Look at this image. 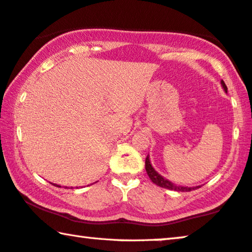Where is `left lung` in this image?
Returning a JSON list of instances; mask_svg holds the SVG:
<instances>
[{"label":"left lung","mask_w":252,"mask_h":252,"mask_svg":"<svg viewBox=\"0 0 252 252\" xmlns=\"http://www.w3.org/2000/svg\"><path fill=\"white\" fill-rule=\"evenodd\" d=\"M220 84H222L224 91L227 92V87L225 86V83H224L223 80L220 81ZM145 170H146V172H148V176L150 177V179L152 180L153 184H156L157 186H160V187H162V188L170 189V190L191 191V190H195V189L200 187V186H197V187H183V186H177L175 184H172L171 181H169L168 179H165V178H163L161 175H158L156 170L153 169V166L150 162L149 156L145 158Z\"/></svg>","instance_id":"left-lung-1"}]
</instances>
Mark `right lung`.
Segmentation results:
<instances>
[{"label":"right lung","mask_w":252,"mask_h":252,"mask_svg":"<svg viewBox=\"0 0 252 252\" xmlns=\"http://www.w3.org/2000/svg\"><path fill=\"white\" fill-rule=\"evenodd\" d=\"M54 186H57V185H54ZM57 187H61V186H57Z\"/></svg>","instance_id":"add662e5"}]
</instances>
